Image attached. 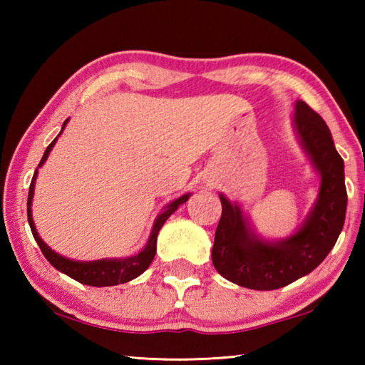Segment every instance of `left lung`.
<instances>
[{
	"mask_svg": "<svg viewBox=\"0 0 365 365\" xmlns=\"http://www.w3.org/2000/svg\"><path fill=\"white\" fill-rule=\"evenodd\" d=\"M293 127L299 145L320 177L319 193L302 225L289 237L269 242L251 227L238 202L220 196L212 264L228 282L250 289H277L317 267L335 246L344 225V163L325 120L304 101L294 103Z\"/></svg>",
	"mask_w": 365,
	"mask_h": 365,
	"instance_id": "8db88e82",
	"label": "left lung"
}]
</instances>
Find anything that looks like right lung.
<instances>
[{"mask_svg": "<svg viewBox=\"0 0 365 365\" xmlns=\"http://www.w3.org/2000/svg\"><path fill=\"white\" fill-rule=\"evenodd\" d=\"M67 122H69V119L64 120L63 128H61V133H63V130L66 128ZM58 137L54 138L51 143H49V146L46 148V151H45V154H43L38 168H41V165L45 164V160L48 159L49 153H51L53 146L56 145ZM36 175H38V169L35 170L32 183H30L29 200H27L29 225H30V230H32L35 242L38 243L43 256L48 259L49 264H51L54 269H58L59 272H63V274L69 275L71 279L83 283V285H90V287H114V285H119V283L130 282L133 279H137L138 275L143 274V272L150 267V264L154 259V255H156V242H158V233L160 230V227H163L164 222L177 211L178 206L188 201V197L191 195V193H187L180 197H177V200L169 202V205L164 207V211L158 215L156 220H154L150 238H148L145 248L141 250L138 255L120 257V259L114 257V259H98V261H73V259L64 257V256L58 255L56 251H53L40 238L38 232H36L35 224H34V217H32V201H34Z\"/></svg>", "mask_w": 365, "mask_h": 365, "instance_id": "right-lung-1", "label": "right lung"}]
</instances>
